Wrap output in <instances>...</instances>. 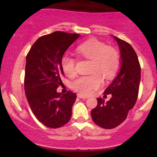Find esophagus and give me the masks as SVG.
<instances>
[{
    "label": "esophagus",
    "instance_id": "obj_1",
    "mask_svg": "<svg viewBox=\"0 0 157 157\" xmlns=\"http://www.w3.org/2000/svg\"><path fill=\"white\" fill-rule=\"evenodd\" d=\"M77 97H79V98H80V99H87L88 98V96H84V95H82V94H80V93H78V94H77Z\"/></svg>",
    "mask_w": 157,
    "mask_h": 157
}]
</instances>
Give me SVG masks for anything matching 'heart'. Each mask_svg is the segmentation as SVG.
<instances>
[{"mask_svg": "<svg viewBox=\"0 0 157 157\" xmlns=\"http://www.w3.org/2000/svg\"><path fill=\"white\" fill-rule=\"evenodd\" d=\"M79 55L92 60L91 76H82L72 82L71 86L76 91L90 95L102 84L101 75L112 79L120 66V56L115 48L107 46L104 42L96 39H90L80 44L77 48ZM61 67L64 74L73 77L76 74V61L71 57L64 55L61 58Z\"/></svg>", "mask_w": 157, "mask_h": 157, "instance_id": "heart-1", "label": "heart"}]
</instances>
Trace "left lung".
<instances>
[{
	"instance_id": "obj_1",
	"label": "left lung",
	"mask_w": 157,
	"mask_h": 157,
	"mask_svg": "<svg viewBox=\"0 0 157 157\" xmlns=\"http://www.w3.org/2000/svg\"><path fill=\"white\" fill-rule=\"evenodd\" d=\"M120 49L121 67L113 81L104 93L112 94L110 100L105 102L97 99V105L91 111L95 124L105 129L121 124L133 109L138 96L140 81V66L135 51L125 41L113 36Z\"/></svg>"
}]
</instances>
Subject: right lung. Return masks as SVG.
<instances>
[{
	"label": "right lung",
	"instance_id": "right-lung-1",
	"mask_svg": "<svg viewBox=\"0 0 157 157\" xmlns=\"http://www.w3.org/2000/svg\"><path fill=\"white\" fill-rule=\"evenodd\" d=\"M80 34L54 32L39 38L26 56L24 88L32 112L39 121L51 128L62 127L70 121L76 93L61 94L64 71L61 61L67 49Z\"/></svg>",
	"mask_w": 157,
	"mask_h": 157
}]
</instances>
